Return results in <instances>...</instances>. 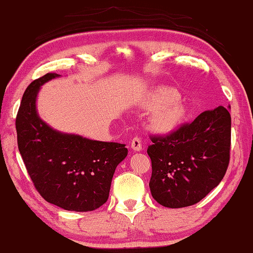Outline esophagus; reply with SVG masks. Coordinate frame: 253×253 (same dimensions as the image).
<instances>
[{
	"instance_id": "obj_1",
	"label": "esophagus",
	"mask_w": 253,
	"mask_h": 253,
	"mask_svg": "<svg viewBox=\"0 0 253 253\" xmlns=\"http://www.w3.org/2000/svg\"><path fill=\"white\" fill-rule=\"evenodd\" d=\"M131 149L134 150L135 152H140L142 150V141L140 137H133V140L131 142Z\"/></svg>"
}]
</instances>
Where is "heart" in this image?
<instances>
[{"mask_svg": "<svg viewBox=\"0 0 253 253\" xmlns=\"http://www.w3.org/2000/svg\"><path fill=\"white\" fill-rule=\"evenodd\" d=\"M177 98V91L169 87L156 88L149 94L145 106L156 108L150 118L152 130L159 133H170L182 123L186 109Z\"/></svg>", "mask_w": 253, "mask_h": 253, "instance_id": "heart-1", "label": "heart"}]
</instances>
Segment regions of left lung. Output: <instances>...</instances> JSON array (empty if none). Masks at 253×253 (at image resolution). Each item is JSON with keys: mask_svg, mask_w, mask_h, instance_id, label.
<instances>
[{"mask_svg": "<svg viewBox=\"0 0 253 253\" xmlns=\"http://www.w3.org/2000/svg\"><path fill=\"white\" fill-rule=\"evenodd\" d=\"M151 194L162 206H192L219 185L230 160L231 117L219 106L165 136H152Z\"/></svg>", "mask_w": 253, "mask_h": 253, "instance_id": "obj_1", "label": "left lung"}]
</instances>
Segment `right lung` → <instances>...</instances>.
Wrapping results in <instances>:
<instances>
[{"label": "right lung", "instance_id": "1", "mask_svg": "<svg viewBox=\"0 0 253 253\" xmlns=\"http://www.w3.org/2000/svg\"><path fill=\"white\" fill-rule=\"evenodd\" d=\"M59 77L48 73L23 94L16 116L17 145L27 173L46 202L66 211H91L108 201L111 180L126 159V144L85 139L50 127L36 110L41 85Z\"/></svg>", "mask_w": 253, "mask_h": 253}]
</instances>
